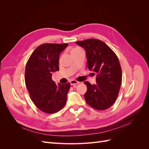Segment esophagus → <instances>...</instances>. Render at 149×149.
<instances>
[{
  "mask_svg": "<svg viewBox=\"0 0 149 149\" xmlns=\"http://www.w3.org/2000/svg\"><path fill=\"white\" fill-rule=\"evenodd\" d=\"M79 81H77L74 80V79H73V80H71V81H70V84H71V85L78 84H79Z\"/></svg>",
  "mask_w": 149,
  "mask_h": 149,
  "instance_id": "obj_1",
  "label": "esophagus"
}]
</instances>
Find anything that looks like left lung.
Returning <instances> with one entry per match:
<instances>
[{
	"label": "left lung",
	"instance_id": "obj_1",
	"mask_svg": "<svg viewBox=\"0 0 149 149\" xmlns=\"http://www.w3.org/2000/svg\"><path fill=\"white\" fill-rule=\"evenodd\" d=\"M76 43L85 49L88 69L96 74V84L84 83L87 86L85 100L94 109L105 110L114 103L120 88L122 70L118 58L100 40L90 38Z\"/></svg>",
	"mask_w": 149,
	"mask_h": 149
}]
</instances>
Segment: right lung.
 I'll list each match as a JSON object with an SVG mask.
<instances>
[{"label": "right lung", "instance_id": "1", "mask_svg": "<svg viewBox=\"0 0 149 149\" xmlns=\"http://www.w3.org/2000/svg\"><path fill=\"white\" fill-rule=\"evenodd\" d=\"M67 43H45L36 48L26 63L25 81L31 101L42 112L53 114L66 102L70 83L55 84L52 73L59 71V57Z\"/></svg>", "mask_w": 149, "mask_h": 149}]
</instances>
